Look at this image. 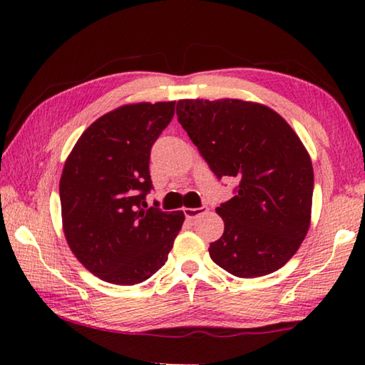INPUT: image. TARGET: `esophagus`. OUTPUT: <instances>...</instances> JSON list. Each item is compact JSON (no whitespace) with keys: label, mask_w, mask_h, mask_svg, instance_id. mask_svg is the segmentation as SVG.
Here are the masks:
<instances>
[{"label":"esophagus","mask_w":365,"mask_h":365,"mask_svg":"<svg viewBox=\"0 0 365 365\" xmlns=\"http://www.w3.org/2000/svg\"><path fill=\"white\" fill-rule=\"evenodd\" d=\"M207 211H209L207 206H201V207H185V209H183V212H185V215H187L188 219L200 217V215L206 214Z\"/></svg>","instance_id":"1"}]
</instances>
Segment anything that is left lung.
Masks as SVG:
<instances>
[{
  "mask_svg": "<svg viewBox=\"0 0 365 365\" xmlns=\"http://www.w3.org/2000/svg\"><path fill=\"white\" fill-rule=\"evenodd\" d=\"M178 122L217 178L235 177V196L215 212L224 233L209 246L228 274L255 279L283 267L311 225L312 163L288 122L264 104L180 100Z\"/></svg>",
  "mask_w": 365,
  "mask_h": 365,
  "instance_id": "1",
  "label": "left lung"
}]
</instances>
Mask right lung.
Listing matches in <instances>:
<instances>
[{"instance_id":"add662e5","label":"right lung","mask_w":365,"mask_h":365,"mask_svg":"<svg viewBox=\"0 0 365 365\" xmlns=\"http://www.w3.org/2000/svg\"><path fill=\"white\" fill-rule=\"evenodd\" d=\"M175 101L125 104L101 115L66 159L59 182L63 228L85 269L114 285H137L168 261L182 211L148 207L150 154Z\"/></svg>"}]
</instances>
